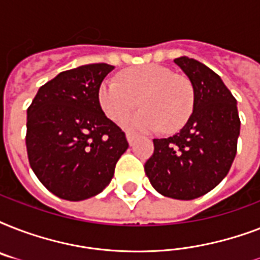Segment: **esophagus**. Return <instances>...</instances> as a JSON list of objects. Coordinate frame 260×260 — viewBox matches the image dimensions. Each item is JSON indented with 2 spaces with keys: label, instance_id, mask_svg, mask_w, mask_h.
<instances>
[{
  "label": "esophagus",
  "instance_id": "34e87169",
  "mask_svg": "<svg viewBox=\"0 0 260 260\" xmlns=\"http://www.w3.org/2000/svg\"><path fill=\"white\" fill-rule=\"evenodd\" d=\"M126 140H128V143H129V146H134L135 140H136V136L132 134H126Z\"/></svg>",
  "mask_w": 260,
  "mask_h": 260
}]
</instances>
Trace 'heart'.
<instances>
[{
  "instance_id": "b5f03b06",
  "label": "heart",
  "mask_w": 260,
  "mask_h": 260,
  "mask_svg": "<svg viewBox=\"0 0 260 260\" xmlns=\"http://www.w3.org/2000/svg\"><path fill=\"white\" fill-rule=\"evenodd\" d=\"M143 109L125 118L122 126L135 132H152L162 126L174 132L193 113L194 89L185 77L159 64H144L122 71L118 79H105L98 102L112 121H121L139 105Z\"/></svg>"
}]
</instances>
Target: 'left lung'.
<instances>
[{
  "label": "left lung",
  "mask_w": 260,
  "mask_h": 260,
  "mask_svg": "<svg viewBox=\"0 0 260 260\" xmlns=\"http://www.w3.org/2000/svg\"><path fill=\"white\" fill-rule=\"evenodd\" d=\"M174 63L193 85V113L178 134L154 139V155L144 171L159 194L187 201L226 177L236 156L240 118L236 100L220 75L187 56Z\"/></svg>",
  "instance_id": "left-lung-1"
}]
</instances>
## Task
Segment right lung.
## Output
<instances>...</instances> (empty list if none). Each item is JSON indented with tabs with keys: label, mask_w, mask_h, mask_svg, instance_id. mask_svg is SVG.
Listing matches in <instances>:
<instances>
[{
	"label": "right lung",
	"mask_w": 260,
	"mask_h": 260,
	"mask_svg": "<svg viewBox=\"0 0 260 260\" xmlns=\"http://www.w3.org/2000/svg\"><path fill=\"white\" fill-rule=\"evenodd\" d=\"M113 69L94 63L63 71L26 110L29 165L56 197L82 201L101 193L128 148L125 134L98 102L100 85Z\"/></svg>",
	"instance_id": "right-lung-1"
}]
</instances>
